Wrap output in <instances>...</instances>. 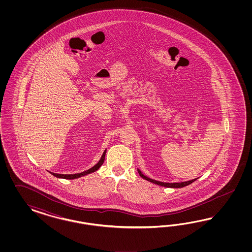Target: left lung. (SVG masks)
<instances>
[{
	"label": "left lung",
	"mask_w": 252,
	"mask_h": 252,
	"mask_svg": "<svg viewBox=\"0 0 252 252\" xmlns=\"http://www.w3.org/2000/svg\"><path fill=\"white\" fill-rule=\"evenodd\" d=\"M137 171H138L139 176H141L142 178H144V179L152 182V183L157 184V185H160V186H162V187H166V188H175V189H176V188H183V187H186V186H188L189 184L193 183L195 180H197V178H195V179H192V180H189V181L181 182V183H163V182H160V181H156V180L151 179V178L144 176L143 174H141V172L139 170H137Z\"/></svg>",
	"instance_id": "left-lung-1"
}]
</instances>
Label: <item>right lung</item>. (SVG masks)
<instances>
[{
  "label": "right lung",
  "mask_w": 252,
  "mask_h": 252,
  "mask_svg": "<svg viewBox=\"0 0 252 252\" xmlns=\"http://www.w3.org/2000/svg\"><path fill=\"white\" fill-rule=\"evenodd\" d=\"M105 153H106V151H104V153L102 154V156H101L100 160L98 161V163H97V164H95L93 167L91 168V169H89V170H87V171H85V172H82V173H79V174H74V175H61V174H55V173H51V174H52L53 176H56V177H59V178H64V179H75V178H78V177H80V176H86V175H88V174H91V173H93V172L97 171V170L101 166V164H102V163H103V161H104Z\"/></svg>",
  "instance_id": "add662e5"
}]
</instances>
